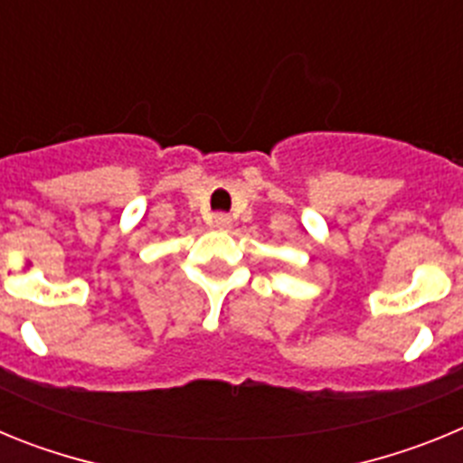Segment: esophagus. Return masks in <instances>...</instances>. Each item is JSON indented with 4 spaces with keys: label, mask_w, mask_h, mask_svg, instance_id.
Instances as JSON below:
<instances>
[{
    "label": "esophagus",
    "mask_w": 463,
    "mask_h": 463,
    "mask_svg": "<svg viewBox=\"0 0 463 463\" xmlns=\"http://www.w3.org/2000/svg\"><path fill=\"white\" fill-rule=\"evenodd\" d=\"M211 224L215 229H220V232H227V229H232V218L224 215V213H218V215H213Z\"/></svg>",
    "instance_id": "1"
}]
</instances>
